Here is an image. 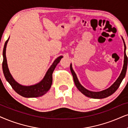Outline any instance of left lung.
Returning <instances> with one entry per match:
<instances>
[{"label":"left lung","mask_w":128,"mask_h":128,"mask_svg":"<svg viewBox=\"0 0 128 128\" xmlns=\"http://www.w3.org/2000/svg\"><path fill=\"white\" fill-rule=\"evenodd\" d=\"M124 41V40H123ZM124 66H123L122 70L121 72L120 75H119V77H118L117 80L115 81V82L110 87H109V88H106V89L103 90L102 91L100 92H92L90 90H88L84 88L83 86L81 84L80 82H79L78 79L77 78L76 74L74 72V71L72 69V64H70V70L72 72V77H73L74 82L75 83L76 86L77 87V88H78L79 91L81 93H83L84 95H85L86 96L88 97V98H106L107 97L110 96L113 93H114V92L116 91V90L119 88V86H120L121 82H122L123 79L124 78L126 75V70H127V66H128V57L126 55V45L124 44Z\"/></svg>","instance_id":"obj_1"}]
</instances>
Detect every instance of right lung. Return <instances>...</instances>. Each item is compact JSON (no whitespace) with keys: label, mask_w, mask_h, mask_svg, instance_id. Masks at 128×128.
<instances>
[{"label":"right lung","mask_w":128,"mask_h":128,"mask_svg":"<svg viewBox=\"0 0 128 128\" xmlns=\"http://www.w3.org/2000/svg\"><path fill=\"white\" fill-rule=\"evenodd\" d=\"M9 40V38L5 42L3 50L4 60L2 63V68L6 81L10 84L14 91L24 98H38L43 96L45 93H47V92L51 88L52 83V72L56 65L58 64L63 56H60L55 60L52 65L48 68L42 80L40 81L39 83L30 86L22 85L18 83L14 78L8 68L7 59L6 56V50Z\"/></svg>","instance_id":"obj_1"}]
</instances>
